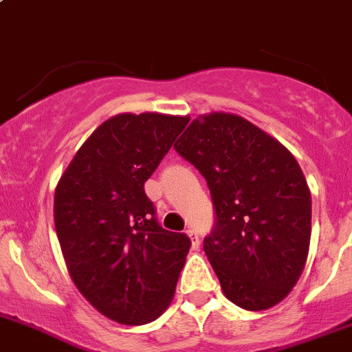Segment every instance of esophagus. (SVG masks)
Returning a JSON list of instances; mask_svg holds the SVG:
<instances>
[{"label": "esophagus", "instance_id": "obj_1", "mask_svg": "<svg viewBox=\"0 0 352 352\" xmlns=\"http://www.w3.org/2000/svg\"><path fill=\"white\" fill-rule=\"evenodd\" d=\"M186 234H188V237H190V241H191V249L200 248V237H198L197 230L190 229V230H186Z\"/></svg>", "mask_w": 352, "mask_h": 352}]
</instances>
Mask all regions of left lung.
I'll return each mask as SVG.
<instances>
[{
  "label": "left lung",
  "instance_id": "obj_1",
  "mask_svg": "<svg viewBox=\"0 0 352 352\" xmlns=\"http://www.w3.org/2000/svg\"><path fill=\"white\" fill-rule=\"evenodd\" d=\"M175 149L206 179L215 226L203 241L223 293L245 310L280 303L298 281L311 234V197L283 144L239 115H201Z\"/></svg>",
  "mask_w": 352,
  "mask_h": 352
}]
</instances>
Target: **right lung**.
I'll use <instances>...</instances> for the list:
<instances>
[{"mask_svg": "<svg viewBox=\"0 0 352 352\" xmlns=\"http://www.w3.org/2000/svg\"><path fill=\"white\" fill-rule=\"evenodd\" d=\"M188 122L115 115L79 147L57 183L54 222L69 274L118 324H149L175 296L191 241L159 226L144 183Z\"/></svg>", "mask_w": 352, "mask_h": 352, "instance_id": "1", "label": "right lung"}]
</instances>
